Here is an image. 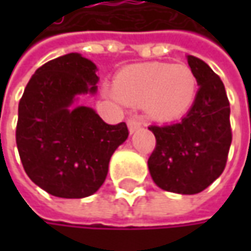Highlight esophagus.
<instances>
[{
  "instance_id": "esophagus-1",
  "label": "esophagus",
  "mask_w": 251,
  "mask_h": 251,
  "mask_svg": "<svg viewBox=\"0 0 251 251\" xmlns=\"http://www.w3.org/2000/svg\"><path fill=\"white\" fill-rule=\"evenodd\" d=\"M127 124H128V128H130V132H134V131H137L140 128L141 126H142V123L138 117H130L128 120H127Z\"/></svg>"
}]
</instances>
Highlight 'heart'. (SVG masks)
Listing matches in <instances>:
<instances>
[{"mask_svg": "<svg viewBox=\"0 0 251 251\" xmlns=\"http://www.w3.org/2000/svg\"><path fill=\"white\" fill-rule=\"evenodd\" d=\"M197 79L186 64H147L123 71L114 89L126 101L144 103L152 116L173 119L188 109L196 95Z\"/></svg>", "mask_w": 251, "mask_h": 251, "instance_id": "obj_1", "label": "heart"}]
</instances>
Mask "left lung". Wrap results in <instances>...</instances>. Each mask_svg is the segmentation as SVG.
<instances>
[{"mask_svg":"<svg viewBox=\"0 0 251 251\" xmlns=\"http://www.w3.org/2000/svg\"><path fill=\"white\" fill-rule=\"evenodd\" d=\"M187 61L200 85L196 99L177 123L148 127L156 138L148 168L162 190L197 194L226 166L232 142L230 106L224 82L208 64L194 55H188Z\"/></svg>","mask_w":251,"mask_h":251,"instance_id":"left-lung-1","label":"left lung"}]
</instances>
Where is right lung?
I'll use <instances>...</instances> for the list:
<instances>
[{"label": "right lung", "instance_id": "right-lung-1", "mask_svg": "<svg viewBox=\"0 0 251 251\" xmlns=\"http://www.w3.org/2000/svg\"><path fill=\"white\" fill-rule=\"evenodd\" d=\"M96 65L81 54L36 70L18 107L16 145L34 184L61 198H83L104 183L113 152L128 137L126 123L107 124L91 107L70 109L76 95L96 92Z\"/></svg>", "mask_w": 251, "mask_h": 251}]
</instances>
